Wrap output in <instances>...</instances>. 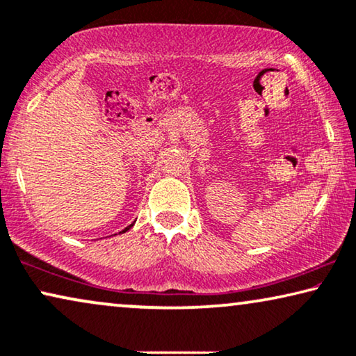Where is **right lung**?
Instances as JSON below:
<instances>
[{
	"label": "right lung",
	"instance_id": "right-lung-1",
	"mask_svg": "<svg viewBox=\"0 0 356 356\" xmlns=\"http://www.w3.org/2000/svg\"><path fill=\"white\" fill-rule=\"evenodd\" d=\"M132 226H134V224H130V226H127L126 229H124V230H122V232H127V230H129L130 227H132ZM122 232H119V234H122Z\"/></svg>",
	"mask_w": 356,
	"mask_h": 356
}]
</instances>
